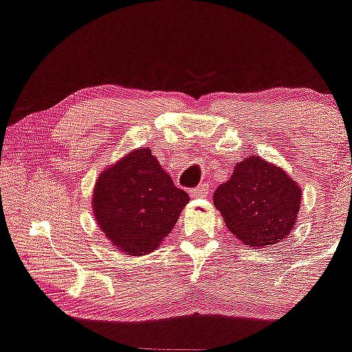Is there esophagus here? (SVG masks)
I'll return each mask as SVG.
<instances>
[{
  "instance_id": "esophagus-1",
  "label": "esophagus",
  "mask_w": 352,
  "mask_h": 352,
  "mask_svg": "<svg viewBox=\"0 0 352 352\" xmlns=\"http://www.w3.org/2000/svg\"><path fill=\"white\" fill-rule=\"evenodd\" d=\"M206 195H208V185H205V184L200 185V187L190 190V197L192 198H203V197H206Z\"/></svg>"
}]
</instances>
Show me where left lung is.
<instances>
[{"mask_svg":"<svg viewBox=\"0 0 352 352\" xmlns=\"http://www.w3.org/2000/svg\"><path fill=\"white\" fill-rule=\"evenodd\" d=\"M213 203L241 244L270 248L295 228L302 188L282 167L251 155L234 165L231 179L214 192Z\"/></svg>","mask_w":352,"mask_h":352,"instance_id":"obj_1","label":"left lung"}]
</instances>
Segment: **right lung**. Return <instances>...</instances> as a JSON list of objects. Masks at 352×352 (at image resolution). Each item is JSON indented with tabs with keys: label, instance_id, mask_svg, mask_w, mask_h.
<instances>
[{
	"label": "right lung",
	"instance_id": "obj_1",
	"mask_svg": "<svg viewBox=\"0 0 352 352\" xmlns=\"http://www.w3.org/2000/svg\"><path fill=\"white\" fill-rule=\"evenodd\" d=\"M188 201L149 147H139L100 173L91 208L114 249L146 256L159 249Z\"/></svg>",
	"mask_w": 352,
	"mask_h": 352
}]
</instances>
